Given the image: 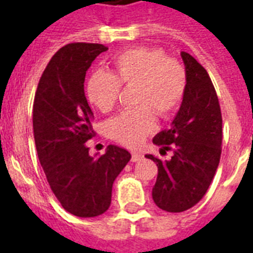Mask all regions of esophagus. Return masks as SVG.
I'll list each match as a JSON object with an SVG mask.
<instances>
[{
    "label": "esophagus",
    "mask_w": 253,
    "mask_h": 253,
    "mask_svg": "<svg viewBox=\"0 0 253 253\" xmlns=\"http://www.w3.org/2000/svg\"><path fill=\"white\" fill-rule=\"evenodd\" d=\"M143 158V155L142 154H138V152H132V158H131V162H140Z\"/></svg>",
    "instance_id": "esophagus-1"
}]
</instances>
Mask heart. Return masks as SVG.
I'll return each mask as SVG.
<instances>
[{
    "mask_svg": "<svg viewBox=\"0 0 253 253\" xmlns=\"http://www.w3.org/2000/svg\"><path fill=\"white\" fill-rule=\"evenodd\" d=\"M113 72H95L86 83L89 102L102 113L118 101L121 86L135 87L132 105L107 122V134L126 147H138L156 127L155 113L169 118L178 110L186 91V72L163 49L138 47L119 53Z\"/></svg>",
    "mask_w": 253,
    "mask_h": 253,
    "instance_id": "heart-1",
    "label": "heart"
}]
</instances>
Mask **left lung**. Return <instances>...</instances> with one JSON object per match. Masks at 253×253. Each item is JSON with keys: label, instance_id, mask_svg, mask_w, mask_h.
<instances>
[{"label": "left lung", "instance_id": "8db88e82", "mask_svg": "<svg viewBox=\"0 0 253 253\" xmlns=\"http://www.w3.org/2000/svg\"><path fill=\"white\" fill-rule=\"evenodd\" d=\"M186 72V91L168 130L154 144L169 160L146 155L158 166L152 198L158 208L181 212L198 204L211 184L222 152V113L218 95L206 69L188 52H181Z\"/></svg>", "mask_w": 253, "mask_h": 253}]
</instances>
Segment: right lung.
Instances as JSON below:
<instances>
[{
	"label": "right lung",
	"mask_w": 253,
	"mask_h": 253,
	"mask_svg": "<svg viewBox=\"0 0 253 253\" xmlns=\"http://www.w3.org/2000/svg\"><path fill=\"white\" fill-rule=\"evenodd\" d=\"M107 47L71 43L45 67L33 106L34 139L49 188L68 212L80 218L101 215L111 204L113 184L131 155L118 146L90 156L93 111L84 91L85 75Z\"/></svg>",
	"instance_id": "obj_1"
}]
</instances>
